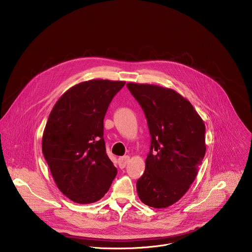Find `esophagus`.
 <instances>
[{"mask_svg": "<svg viewBox=\"0 0 252 252\" xmlns=\"http://www.w3.org/2000/svg\"><path fill=\"white\" fill-rule=\"evenodd\" d=\"M130 160V157L129 156H123V157H119L118 158V164H119V168L121 169H124L126 167V165L128 164Z\"/></svg>", "mask_w": 252, "mask_h": 252, "instance_id": "34e87169", "label": "esophagus"}]
</instances>
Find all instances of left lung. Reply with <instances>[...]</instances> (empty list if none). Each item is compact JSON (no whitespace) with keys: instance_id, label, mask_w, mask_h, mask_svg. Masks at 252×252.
<instances>
[{"instance_id":"left-lung-1","label":"left lung","mask_w":252,"mask_h":252,"mask_svg":"<svg viewBox=\"0 0 252 252\" xmlns=\"http://www.w3.org/2000/svg\"><path fill=\"white\" fill-rule=\"evenodd\" d=\"M144 109L151 144L144 175L137 181L146 206L177 203L196 179L206 153V126L191 103L177 91L153 84L127 83Z\"/></svg>"}]
</instances>
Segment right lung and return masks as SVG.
I'll return each instance as SVG.
<instances>
[{
	"mask_svg": "<svg viewBox=\"0 0 252 252\" xmlns=\"http://www.w3.org/2000/svg\"><path fill=\"white\" fill-rule=\"evenodd\" d=\"M124 85L108 79L80 82L59 98L49 114L42 153L57 187L74 203L102 199L117 174L106 152L104 118Z\"/></svg>",
	"mask_w": 252,
	"mask_h": 252,
	"instance_id": "obj_1",
	"label": "right lung"
}]
</instances>
